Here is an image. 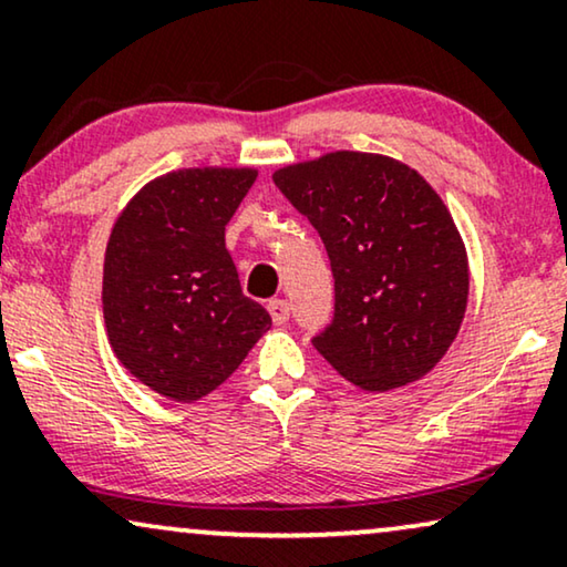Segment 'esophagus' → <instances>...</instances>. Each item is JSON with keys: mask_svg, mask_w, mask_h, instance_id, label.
Returning a JSON list of instances; mask_svg holds the SVG:
<instances>
[{"mask_svg": "<svg viewBox=\"0 0 567 567\" xmlns=\"http://www.w3.org/2000/svg\"><path fill=\"white\" fill-rule=\"evenodd\" d=\"M267 310L277 326H282L287 318H290V306H287V300H269Z\"/></svg>", "mask_w": 567, "mask_h": 567, "instance_id": "obj_1", "label": "esophagus"}]
</instances>
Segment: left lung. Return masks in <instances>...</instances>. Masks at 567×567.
I'll use <instances>...</instances> for the list:
<instances>
[{
    "label": "left lung",
    "mask_w": 567,
    "mask_h": 567,
    "mask_svg": "<svg viewBox=\"0 0 567 567\" xmlns=\"http://www.w3.org/2000/svg\"><path fill=\"white\" fill-rule=\"evenodd\" d=\"M275 185L323 238L333 323L313 347L341 378L388 393L432 372L467 310V249L436 189L409 164L329 151L280 166Z\"/></svg>",
    "instance_id": "left-lung-1"
}]
</instances>
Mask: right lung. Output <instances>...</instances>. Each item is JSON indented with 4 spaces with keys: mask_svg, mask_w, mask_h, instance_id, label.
Segmentation results:
<instances>
[{
    "mask_svg": "<svg viewBox=\"0 0 567 567\" xmlns=\"http://www.w3.org/2000/svg\"><path fill=\"white\" fill-rule=\"evenodd\" d=\"M254 166H189L151 179L117 215L105 249L102 316L127 372L177 403L226 382L272 318L246 298L226 223Z\"/></svg>",
    "mask_w": 567,
    "mask_h": 567,
    "instance_id": "right-lung-1",
    "label": "right lung"
}]
</instances>
